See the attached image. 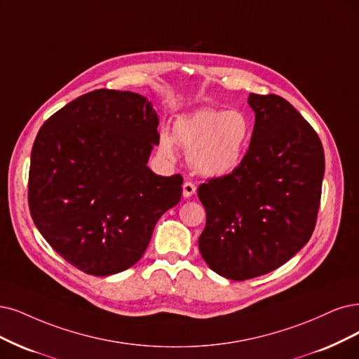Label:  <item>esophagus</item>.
Listing matches in <instances>:
<instances>
[{
	"label": "esophagus",
	"mask_w": 359,
	"mask_h": 359,
	"mask_svg": "<svg viewBox=\"0 0 359 359\" xmlns=\"http://www.w3.org/2000/svg\"><path fill=\"white\" fill-rule=\"evenodd\" d=\"M196 191V187L192 182H184L183 183V196L184 198H191Z\"/></svg>",
	"instance_id": "34e87169"
}]
</instances>
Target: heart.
Returning <instances> with one entry per match:
<instances>
[{"label":"heart","mask_w":359,"mask_h":359,"mask_svg":"<svg viewBox=\"0 0 359 359\" xmlns=\"http://www.w3.org/2000/svg\"><path fill=\"white\" fill-rule=\"evenodd\" d=\"M251 136L250 119L241 111L200 109L177 118L172 137L188 151L191 167L204 177H223L241 164ZM159 152L172 159L175 141L167 131L159 135Z\"/></svg>","instance_id":"heart-1"}]
</instances>
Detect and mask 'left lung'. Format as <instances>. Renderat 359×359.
<instances>
[{
  "mask_svg": "<svg viewBox=\"0 0 359 359\" xmlns=\"http://www.w3.org/2000/svg\"><path fill=\"white\" fill-rule=\"evenodd\" d=\"M248 104L256 123L241 164L198 188L207 213L200 253L233 281L269 273L306 245L325 170L323 143L293 104L253 93Z\"/></svg>",
  "mask_w": 359,
  "mask_h": 359,
  "instance_id": "left-lung-1",
  "label": "left lung"
}]
</instances>
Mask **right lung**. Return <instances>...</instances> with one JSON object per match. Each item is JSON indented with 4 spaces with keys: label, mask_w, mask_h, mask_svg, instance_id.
Returning <instances> with one entry per match:
<instances>
[{
    "label": "right lung",
    "mask_w": 359,
    "mask_h": 359,
    "mask_svg": "<svg viewBox=\"0 0 359 359\" xmlns=\"http://www.w3.org/2000/svg\"><path fill=\"white\" fill-rule=\"evenodd\" d=\"M158 124L144 96L102 88L39 128L31 152V216L79 271L108 276L131 268L159 217L180 201L182 176H158L148 167Z\"/></svg>",
    "instance_id": "obj_1"
}]
</instances>
